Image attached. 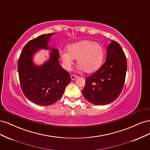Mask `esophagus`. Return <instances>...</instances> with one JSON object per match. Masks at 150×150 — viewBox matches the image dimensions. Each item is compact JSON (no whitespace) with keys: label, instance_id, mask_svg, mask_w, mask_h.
I'll use <instances>...</instances> for the list:
<instances>
[{"label":"esophagus","instance_id":"obj_1","mask_svg":"<svg viewBox=\"0 0 150 150\" xmlns=\"http://www.w3.org/2000/svg\"><path fill=\"white\" fill-rule=\"evenodd\" d=\"M77 78H78V76H76V75H71V78L72 80H74Z\"/></svg>","mask_w":150,"mask_h":150}]
</instances>
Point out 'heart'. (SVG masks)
I'll use <instances>...</instances> for the list:
<instances>
[{
  "mask_svg": "<svg viewBox=\"0 0 150 150\" xmlns=\"http://www.w3.org/2000/svg\"><path fill=\"white\" fill-rule=\"evenodd\" d=\"M67 51L61 52V58L67 69H70L74 59L86 72H92L100 66L103 59L104 49L100 44L91 40H84L69 45Z\"/></svg>",
  "mask_w": 150,
  "mask_h": 150,
  "instance_id": "b5f03b06",
  "label": "heart"
}]
</instances>
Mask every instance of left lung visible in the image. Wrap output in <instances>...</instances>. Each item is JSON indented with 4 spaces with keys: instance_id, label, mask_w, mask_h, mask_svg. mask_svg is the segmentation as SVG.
Listing matches in <instances>:
<instances>
[{
    "instance_id": "left-lung-1",
    "label": "left lung",
    "mask_w": 150,
    "mask_h": 150,
    "mask_svg": "<svg viewBox=\"0 0 150 150\" xmlns=\"http://www.w3.org/2000/svg\"><path fill=\"white\" fill-rule=\"evenodd\" d=\"M127 70L126 58L120 45L114 40L107 48L106 61L99 69L86 77L83 94L95 105L110 104L123 88Z\"/></svg>"
}]
</instances>
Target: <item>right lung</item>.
I'll return each mask as SVG.
<instances>
[{"label": "right lung", "instance_id": "obj_1", "mask_svg": "<svg viewBox=\"0 0 150 150\" xmlns=\"http://www.w3.org/2000/svg\"><path fill=\"white\" fill-rule=\"evenodd\" d=\"M52 34H43L30 40L18 59L22 92L29 100L40 106H48L57 101L71 81L69 72L59 64L57 49H52L49 60L41 66H35L32 61L33 54L38 49H49L47 43Z\"/></svg>", "mask_w": 150, "mask_h": 150}]
</instances>
